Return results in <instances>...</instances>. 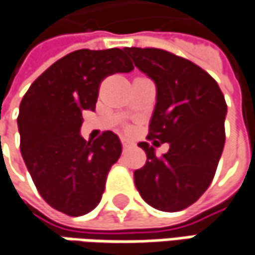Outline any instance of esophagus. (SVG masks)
<instances>
[{
    "mask_svg": "<svg viewBox=\"0 0 255 255\" xmlns=\"http://www.w3.org/2000/svg\"><path fill=\"white\" fill-rule=\"evenodd\" d=\"M122 145H123V148L126 149V148H130V146L133 145V142L129 140V139H126V137H123V139H122Z\"/></svg>",
    "mask_w": 255,
    "mask_h": 255,
    "instance_id": "esophagus-1",
    "label": "esophagus"
}]
</instances>
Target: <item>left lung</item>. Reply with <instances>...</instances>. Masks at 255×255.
I'll return each instance as SVG.
<instances>
[{"label": "left lung", "mask_w": 255, "mask_h": 255, "mask_svg": "<svg viewBox=\"0 0 255 255\" xmlns=\"http://www.w3.org/2000/svg\"><path fill=\"white\" fill-rule=\"evenodd\" d=\"M139 71L155 82L156 103L149 122L154 146L168 141L161 158L139 142L146 164L136 170L135 186L155 209L177 212L193 205L210 186L225 145L227 103L206 71L155 47H125Z\"/></svg>", "instance_id": "obj_1"}]
</instances>
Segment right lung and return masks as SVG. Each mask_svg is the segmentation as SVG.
I'll return each mask as SVG.
<instances>
[{
  "label": "right lung",
  "instance_id": "right-lung-1",
  "mask_svg": "<svg viewBox=\"0 0 255 255\" xmlns=\"http://www.w3.org/2000/svg\"><path fill=\"white\" fill-rule=\"evenodd\" d=\"M132 69L122 49H81L49 66L24 94L17 118L20 149L36 189L53 209L81 216L100 203L122 143L112 130L87 142L80 135L82 112L96 110L107 75Z\"/></svg>",
  "mask_w": 255,
  "mask_h": 255
}]
</instances>
